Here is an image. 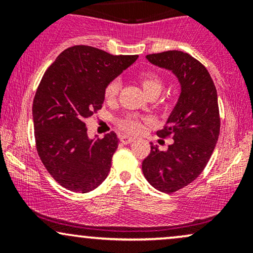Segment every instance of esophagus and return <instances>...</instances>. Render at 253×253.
<instances>
[{
  "label": "esophagus",
  "instance_id": "esophagus-1",
  "mask_svg": "<svg viewBox=\"0 0 253 253\" xmlns=\"http://www.w3.org/2000/svg\"><path fill=\"white\" fill-rule=\"evenodd\" d=\"M133 140H134V138H132V136H128V135H121L120 136V141L125 145L130 144Z\"/></svg>",
  "mask_w": 253,
  "mask_h": 253
}]
</instances>
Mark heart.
Instances as JSON below:
<instances>
[{"label":"heart","mask_w":253,"mask_h":253,"mask_svg":"<svg viewBox=\"0 0 253 253\" xmlns=\"http://www.w3.org/2000/svg\"><path fill=\"white\" fill-rule=\"evenodd\" d=\"M139 83H140L141 88L144 89V91L146 92L147 96L150 95H159V92L163 90L164 82L158 75L153 74V72H141L138 76ZM121 83L119 80H113L106 85V89H104V98L107 101H113L115 100V97L118 96L119 91H120ZM143 121L144 119L138 117V115H127L124 119H121L119 121L120 126L123 127L125 130L130 133H136L139 132L141 128H143Z\"/></svg>","instance_id":"obj_1"}]
</instances>
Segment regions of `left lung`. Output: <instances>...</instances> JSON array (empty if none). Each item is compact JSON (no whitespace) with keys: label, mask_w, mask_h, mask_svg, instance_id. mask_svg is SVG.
Returning <instances> with one entry per match:
<instances>
[{"label":"left lung","mask_w":253,"mask_h":253,"mask_svg":"<svg viewBox=\"0 0 253 253\" xmlns=\"http://www.w3.org/2000/svg\"><path fill=\"white\" fill-rule=\"evenodd\" d=\"M153 65L172 72L181 85V94L157 134L171 135L173 143L167 151L151 144L143 161L147 182L163 193H175L199 177L210 161L220 133L219 106L215 85L210 72L199 60L182 51L147 54Z\"/></svg>","instance_id":"left-lung-1"}]
</instances>
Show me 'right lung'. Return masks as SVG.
I'll use <instances>...</instances> for the list:
<instances>
[{
	"label": "right lung",
	"instance_id": "obj_1",
	"mask_svg": "<svg viewBox=\"0 0 253 253\" xmlns=\"http://www.w3.org/2000/svg\"><path fill=\"white\" fill-rule=\"evenodd\" d=\"M136 59L77 45L43 74L33 101L34 136L42 164L62 187L89 193L108 176L118 135L90 139L85 120L102 108L107 84Z\"/></svg>",
	"mask_w": 253,
	"mask_h": 253
}]
</instances>
